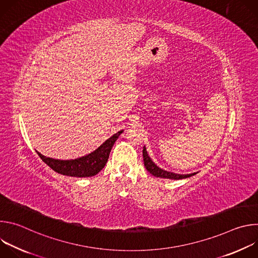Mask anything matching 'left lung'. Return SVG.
Wrapping results in <instances>:
<instances>
[{
	"mask_svg": "<svg viewBox=\"0 0 258 258\" xmlns=\"http://www.w3.org/2000/svg\"><path fill=\"white\" fill-rule=\"evenodd\" d=\"M143 158H144V165L146 167V169L148 170L151 174H153L154 176L157 177H163V178H170V179H180V178H186V177H190L194 174V173H190V174H178V173H174V172H170V171H166L163 170L161 168H159L149 157L148 153L146 151V148L144 147L143 148Z\"/></svg>",
	"mask_w": 258,
	"mask_h": 258,
	"instance_id": "obj_1",
	"label": "left lung"
}]
</instances>
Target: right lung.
<instances>
[{"mask_svg": "<svg viewBox=\"0 0 258 258\" xmlns=\"http://www.w3.org/2000/svg\"><path fill=\"white\" fill-rule=\"evenodd\" d=\"M123 131H120L114 134L111 138L106 140L94 152L77 159L59 160L46 157L39 153L38 151H36V153L39 154L41 159L47 165H49L53 170H55L58 173L77 177L93 176L96 175L106 165L110 151H111L115 141L118 139L119 135Z\"/></svg>", "mask_w": 258, "mask_h": 258, "instance_id": "right-lung-1", "label": "right lung"}]
</instances>
